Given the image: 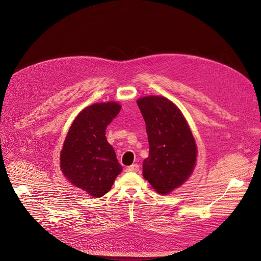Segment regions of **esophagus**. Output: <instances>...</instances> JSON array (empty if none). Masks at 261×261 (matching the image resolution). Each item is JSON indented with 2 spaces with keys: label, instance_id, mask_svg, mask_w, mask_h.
<instances>
[{
  "label": "esophagus",
  "instance_id": "esophagus-1",
  "mask_svg": "<svg viewBox=\"0 0 261 261\" xmlns=\"http://www.w3.org/2000/svg\"><path fill=\"white\" fill-rule=\"evenodd\" d=\"M138 170H139V166L137 164H133V165L127 167V169H126L127 172H137Z\"/></svg>",
  "mask_w": 261,
  "mask_h": 261
}]
</instances>
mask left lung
Returning <instances> with one entry per match:
<instances>
[{
    "instance_id": "left-lung-1",
    "label": "left lung",
    "mask_w": 261,
    "mask_h": 261,
    "mask_svg": "<svg viewBox=\"0 0 261 261\" xmlns=\"http://www.w3.org/2000/svg\"><path fill=\"white\" fill-rule=\"evenodd\" d=\"M146 125L148 158L143 161V177L160 194H169L192 174L197 146L178 108L162 96L137 101Z\"/></svg>"
}]
</instances>
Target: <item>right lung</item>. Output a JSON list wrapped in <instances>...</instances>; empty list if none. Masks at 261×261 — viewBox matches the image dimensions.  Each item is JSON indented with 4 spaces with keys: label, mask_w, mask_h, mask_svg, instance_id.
<instances>
[{
    "label": "right lung",
    "mask_w": 261,
    "mask_h": 261,
    "mask_svg": "<svg viewBox=\"0 0 261 261\" xmlns=\"http://www.w3.org/2000/svg\"><path fill=\"white\" fill-rule=\"evenodd\" d=\"M120 111L114 101L83 110L71 124L60 153L66 178L94 198L105 196L123 170L106 137L107 127Z\"/></svg>",
    "instance_id": "right-lung-1"
}]
</instances>
